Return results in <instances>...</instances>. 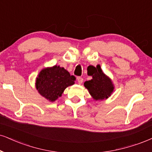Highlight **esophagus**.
Masks as SVG:
<instances>
[{"label":"esophagus","instance_id":"esophagus-1","mask_svg":"<svg viewBox=\"0 0 152 152\" xmlns=\"http://www.w3.org/2000/svg\"><path fill=\"white\" fill-rule=\"evenodd\" d=\"M77 82H78V83L80 84V85H82V82H83V78L79 77L77 78Z\"/></svg>","mask_w":152,"mask_h":152}]
</instances>
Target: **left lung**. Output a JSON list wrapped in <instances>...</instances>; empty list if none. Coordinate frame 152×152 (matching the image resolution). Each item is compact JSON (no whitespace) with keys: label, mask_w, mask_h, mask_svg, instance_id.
<instances>
[{"label":"left lung","mask_w":152,"mask_h":152,"mask_svg":"<svg viewBox=\"0 0 152 152\" xmlns=\"http://www.w3.org/2000/svg\"><path fill=\"white\" fill-rule=\"evenodd\" d=\"M92 79L86 81L84 86L87 88L91 97L95 101H102L110 96L114 91V85L109 77L103 72L101 66L94 67Z\"/></svg>","instance_id":"left-lung-1"}]
</instances>
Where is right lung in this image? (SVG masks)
Masks as SVG:
<instances>
[{"label": "right lung", "instance_id": "1", "mask_svg": "<svg viewBox=\"0 0 152 152\" xmlns=\"http://www.w3.org/2000/svg\"><path fill=\"white\" fill-rule=\"evenodd\" d=\"M75 77L59 65L44 67L37 77L35 86L41 96L53 102L62 96L67 87L75 84Z\"/></svg>", "mask_w": 152, "mask_h": 152}]
</instances>
